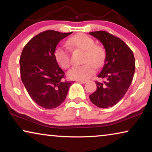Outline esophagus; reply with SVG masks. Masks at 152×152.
I'll return each instance as SVG.
<instances>
[{"instance_id":"1","label":"esophagus","mask_w":152,"mask_h":152,"mask_svg":"<svg viewBox=\"0 0 152 152\" xmlns=\"http://www.w3.org/2000/svg\"><path fill=\"white\" fill-rule=\"evenodd\" d=\"M79 83H81V84H85L86 83V80H78V81Z\"/></svg>"}]
</instances>
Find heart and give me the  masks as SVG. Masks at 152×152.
<instances>
[{
	"mask_svg": "<svg viewBox=\"0 0 152 152\" xmlns=\"http://www.w3.org/2000/svg\"><path fill=\"white\" fill-rule=\"evenodd\" d=\"M68 44L71 47L84 51L83 56L84 65L74 66L68 71L69 78L76 80H86L93 75L96 68H99L103 64L105 52L103 49L95 45L93 39L84 33H79L68 40ZM54 58L61 68L67 69L71 65L69 51L67 48L57 47L54 51Z\"/></svg>",
	"mask_w": 152,
	"mask_h": 152,
	"instance_id": "1",
	"label": "heart"
}]
</instances>
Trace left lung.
<instances>
[{"mask_svg":"<svg viewBox=\"0 0 152 152\" xmlns=\"http://www.w3.org/2000/svg\"><path fill=\"white\" fill-rule=\"evenodd\" d=\"M89 34L101 42L106 51L103 68L96 81V90L89 96L94 104L100 108L114 106L122 99L130 86L135 70V61L132 50L116 36L104 31Z\"/></svg>","mask_w":152,"mask_h":152,"instance_id":"obj_1","label":"left lung"}]
</instances>
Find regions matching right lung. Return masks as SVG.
<instances>
[{"label":"right lung","mask_w":152,"mask_h":152,"mask_svg":"<svg viewBox=\"0 0 152 152\" xmlns=\"http://www.w3.org/2000/svg\"><path fill=\"white\" fill-rule=\"evenodd\" d=\"M72 32L45 31L35 35L22 51L19 60L21 80L36 104L56 108L65 100L72 81H65L64 72L54 58L58 43Z\"/></svg>","instance_id":"right-lung-1"}]
</instances>
